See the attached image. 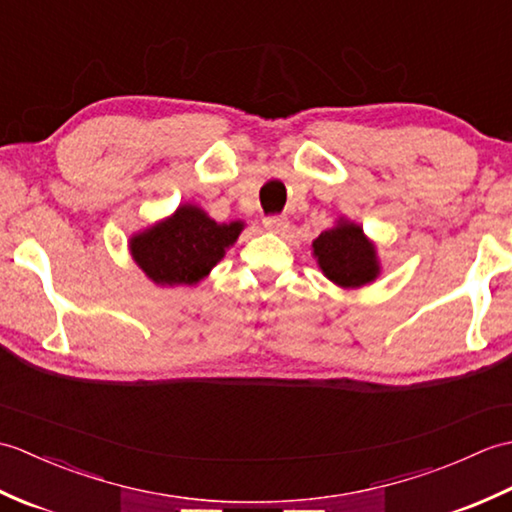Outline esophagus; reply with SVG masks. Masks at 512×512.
Listing matches in <instances>:
<instances>
[{
    "instance_id": "34e87169",
    "label": "esophagus",
    "mask_w": 512,
    "mask_h": 512,
    "mask_svg": "<svg viewBox=\"0 0 512 512\" xmlns=\"http://www.w3.org/2000/svg\"><path fill=\"white\" fill-rule=\"evenodd\" d=\"M264 228H266V231H270V233L286 235L288 228H290V222L286 220V217H266Z\"/></svg>"
}]
</instances>
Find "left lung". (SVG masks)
Instances as JSON below:
<instances>
[{
	"mask_svg": "<svg viewBox=\"0 0 512 512\" xmlns=\"http://www.w3.org/2000/svg\"><path fill=\"white\" fill-rule=\"evenodd\" d=\"M312 257L339 288H363L380 275L376 244L363 233V226L347 217H339L328 231L312 239Z\"/></svg>",
	"mask_w": 512,
	"mask_h": 512,
	"instance_id": "8db88e82",
	"label": "left lung"
}]
</instances>
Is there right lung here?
<instances>
[{
    "mask_svg": "<svg viewBox=\"0 0 512 512\" xmlns=\"http://www.w3.org/2000/svg\"><path fill=\"white\" fill-rule=\"evenodd\" d=\"M244 222H215L198 204H180L165 220L129 237V255L162 288L195 286L226 255Z\"/></svg>",
    "mask_w": 512,
    "mask_h": 512,
    "instance_id": "add662e5",
    "label": "right lung"
}]
</instances>
